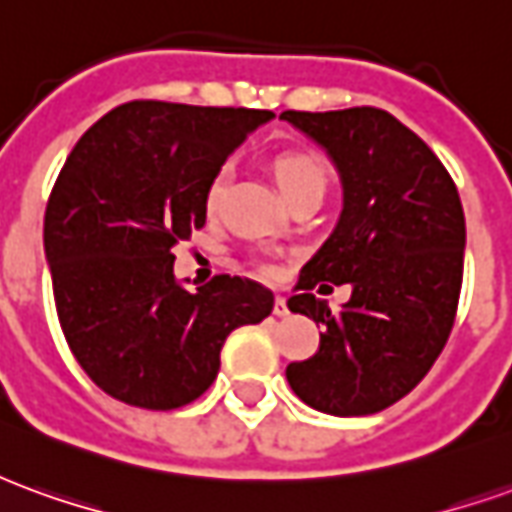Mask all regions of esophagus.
<instances>
[{"label":"esophagus","instance_id":"34e87169","mask_svg":"<svg viewBox=\"0 0 512 512\" xmlns=\"http://www.w3.org/2000/svg\"><path fill=\"white\" fill-rule=\"evenodd\" d=\"M288 301H285V296H277L274 299V315H279V318H285L288 315Z\"/></svg>","mask_w":512,"mask_h":512}]
</instances>
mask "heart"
Here are the masks:
<instances>
[{
	"label": "heart",
	"mask_w": 512,
	"mask_h": 512,
	"mask_svg": "<svg viewBox=\"0 0 512 512\" xmlns=\"http://www.w3.org/2000/svg\"><path fill=\"white\" fill-rule=\"evenodd\" d=\"M274 175H277L279 189L285 191V197L301 189H310V186H323L326 189V169H323L318 158L307 156V153H282L274 161ZM227 183H230V164H222L213 172L211 180L205 183V191H202L205 211L216 213L222 208Z\"/></svg>",
	"instance_id": "1"
}]
</instances>
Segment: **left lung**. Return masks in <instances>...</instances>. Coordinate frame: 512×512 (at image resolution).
<instances>
[{
  "instance_id": "obj_1",
  "label": "left lung",
  "mask_w": 512,
  "mask_h": 512,
  "mask_svg": "<svg viewBox=\"0 0 512 512\" xmlns=\"http://www.w3.org/2000/svg\"><path fill=\"white\" fill-rule=\"evenodd\" d=\"M340 169L343 213L301 268L290 312L321 323L310 359L290 362V389L323 414L384 411L425 378L447 343L463 282L466 219L436 153L376 106L282 112ZM351 284L332 313L309 290Z\"/></svg>"
}]
</instances>
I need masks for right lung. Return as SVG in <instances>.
I'll list each match as a JSON object with an SVG mask.
<instances>
[{"mask_svg":"<svg viewBox=\"0 0 512 512\" xmlns=\"http://www.w3.org/2000/svg\"><path fill=\"white\" fill-rule=\"evenodd\" d=\"M266 109L131 101L76 142L51 189L43 246L71 354L128 406L172 411L219 373L227 334L260 323L274 293L219 274L194 293L172 274L205 224L202 191Z\"/></svg>","mask_w":512,"mask_h":512,"instance_id":"obj_1","label":"right lung"}]
</instances>
